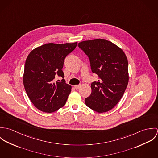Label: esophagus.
I'll list each match as a JSON object with an SVG mask.
<instances>
[{
  "label": "esophagus",
  "mask_w": 158,
  "mask_h": 158,
  "mask_svg": "<svg viewBox=\"0 0 158 158\" xmlns=\"http://www.w3.org/2000/svg\"><path fill=\"white\" fill-rule=\"evenodd\" d=\"M80 85H75L74 86V88L75 89H78L79 88H80Z\"/></svg>",
  "instance_id": "1"
}]
</instances>
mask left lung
I'll use <instances>...</instances> for the list:
<instances>
[{"instance_id": "left-lung-1", "label": "left lung", "mask_w": 158, "mask_h": 158, "mask_svg": "<svg viewBox=\"0 0 158 158\" xmlns=\"http://www.w3.org/2000/svg\"><path fill=\"white\" fill-rule=\"evenodd\" d=\"M78 45L89 57L92 72L99 78L91 83L92 92L85 103L97 113L107 112L120 101L128 83L126 55L119 47L103 39L84 41Z\"/></svg>"}]
</instances>
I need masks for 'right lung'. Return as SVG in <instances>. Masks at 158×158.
I'll list each match as a JSON object with an SVG mask.
<instances>
[{"instance_id":"add662e5","label":"right lung","mask_w":158,"mask_h":158,"mask_svg":"<svg viewBox=\"0 0 158 158\" xmlns=\"http://www.w3.org/2000/svg\"><path fill=\"white\" fill-rule=\"evenodd\" d=\"M77 43H48L33 49L28 55L24 68L23 83L31 103L39 110L51 113L66 103L71 86L64 79L53 81L56 75L64 78L62 70L66 56L77 47Z\"/></svg>"}]
</instances>
